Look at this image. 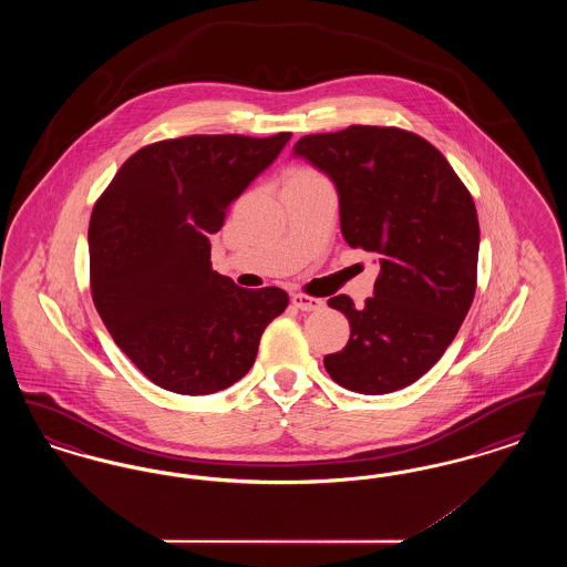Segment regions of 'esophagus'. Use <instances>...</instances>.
I'll return each instance as SVG.
<instances>
[{"instance_id": "obj_1", "label": "esophagus", "mask_w": 567, "mask_h": 567, "mask_svg": "<svg viewBox=\"0 0 567 567\" xmlns=\"http://www.w3.org/2000/svg\"><path fill=\"white\" fill-rule=\"evenodd\" d=\"M291 303L296 306L297 310L301 312H317V310H323V299H317V297L301 296V293H293L291 296Z\"/></svg>"}]
</instances>
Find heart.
Returning <instances> with one entry per match:
<instances>
[{
    "mask_svg": "<svg viewBox=\"0 0 567 567\" xmlns=\"http://www.w3.org/2000/svg\"><path fill=\"white\" fill-rule=\"evenodd\" d=\"M291 176H317V174L310 172V169H296Z\"/></svg>",
    "mask_w": 567,
    "mask_h": 567,
    "instance_id": "obj_1",
    "label": "heart"
}]
</instances>
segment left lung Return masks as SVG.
I'll use <instances>...</instances> for the list:
<instances>
[{"mask_svg":"<svg viewBox=\"0 0 567 567\" xmlns=\"http://www.w3.org/2000/svg\"><path fill=\"white\" fill-rule=\"evenodd\" d=\"M293 157L333 183L344 240L380 264L365 306L327 301L351 338L324 370L363 395L404 389L437 363L472 306L481 246L472 195L427 140L395 127L303 135Z\"/></svg>","mask_w":567,"mask_h":567,"instance_id":"obj_1","label":"left lung"}]
</instances>
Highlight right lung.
Instances as JSON below:
<instances>
[{
    "mask_svg": "<svg viewBox=\"0 0 567 567\" xmlns=\"http://www.w3.org/2000/svg\"><path fill=\"white\" fill-rule=\"evenodd\" d=\"M289 140H163L123 163L93 208L95 308L116 347L165 391L208 395L238 382L289 303L282 289H243L210 264L227 208Z\"/></svg>",
    "mask_w": 567,
    "mask_h": 567,
    "instance_id": "1",
    "label": "right lung"
}]
</instances>
